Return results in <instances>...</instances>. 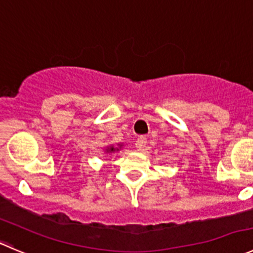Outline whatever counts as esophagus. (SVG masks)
I'll use <instances>...</instances> for the list:
<instances>
[{
	"label": "esophagus",
	"mask_w": 253,
	"mask_h": 253,
	"mask_svg": "<svg viewBox=\"0 0 253 253\" xmlns=\"http://www.w3.org/2000/svg\"><path fill=\"white\" fill-rule=\"evenodd\" d=\"M145 146H146V137L140 136L139 139L136 140V142H135V147H136L139 151H141V150L145 149Z\"/></svg>",
	"instance_id": "obj_1"
}]
</instances>
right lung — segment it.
<instances>
[{"instance_id":"obj_1","label":"right lung","mask_w":253,"mask_h":253,"mask_svg":"<svg viewBox=\"0 0 253 253\" xmlns=\"http://www.w3.org/2000/svg\"><path fill=\"white\" fill-rule=\"evenodd\" d=\"M119 147H122V145H119ZM116 151H119V149L118 147H114L113 145H111V146H108L106 149L107 154H111V152H116Z\"/></svg>"}]
</instances>
